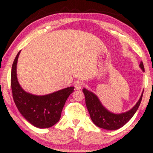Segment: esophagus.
Wrapping results in <instances>:
<instances>
[{
    "instance_id": "1",
    "label": "esophagus",
    "mask_w": 153,
    "mask_h": 153,
    "mask_svg": "<svg viewBox=\"0 0 153 153\" xmlns=\"http://www.w3.org/2000/svg\"><path fill=\"white\" fill-rule=\"evenodd\" d=\"M83 86V83L81 81H77L74 83V87L76 90H80Z\"/></svg>"
}]
</instances>
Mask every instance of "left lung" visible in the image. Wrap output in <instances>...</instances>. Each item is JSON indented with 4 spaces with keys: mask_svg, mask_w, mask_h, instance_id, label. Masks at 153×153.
I'll use <instances>...</instances> for the list:
<instances>
[{
    "mask_svg": "<svg viewBox=\"0 0 153 153\" xmlns=\"http://www.w3.org/2000/svg\"><path fill=\"white\" fill-rule=\"evenodd\" d=\"M139 66L142 70L145 72L143 62H141ZM83 92L85 95L86 107L92 121L94 124L100 128L108 129V130H115L124 126L134 115L141 104L143 97V93H142L137 104L129 111L120 114H114L108 111L102 106L101 102L95 94L85 88L83 89Z\"/></svg>",
    "mask_w": 153,
    "mask_h": 153,
    "instance_id": "obj_1",
    "label": "left lung"
}]
</instances>
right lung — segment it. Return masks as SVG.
Listing matches in <instances>:
<instances>
[{"label":"right lung","mask_w":153,"mask_h":153,"mask_svg":"<svg viewBox=\"0 0 153 153\" xmlns=\"http://www.w3.org/2000/svg\"><path fill=\"white\" fill-rule=\"evenodd\" d=\"M20 51L12 67V97L21 114L35 127L48 128L59 121L62 108L74 87H68L47 95L38 96L26 93L20 86L16 77V64Z\"/></svg>","instance_id":"1"}]
</instances>
